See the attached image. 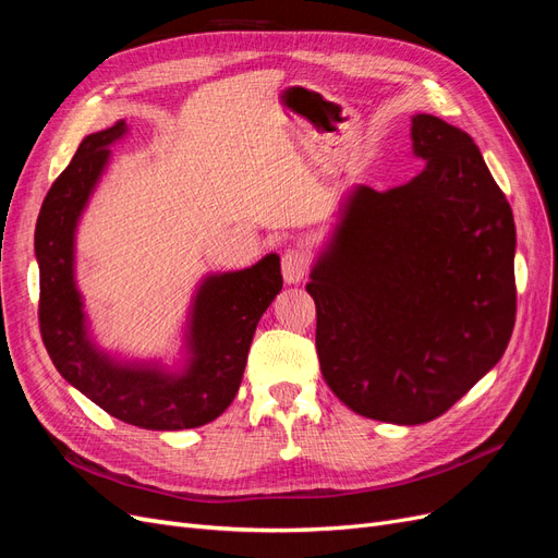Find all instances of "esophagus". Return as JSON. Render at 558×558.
Masks as SVG:
<instances>
[{"label":"esophagus","instance_id":"34e87169","mask_svg":"<svg viewBox=\"0 0 558 558\" xmlns=\"http://www.w3.org/2000/svg\"><path fill=\"white\" fill-rule=\"evenodd\" d=\"M310 265H312V260H310L305 248H298V246L289 248V251L283 253V258H281L283 279L289 281V283H300L302 279L307 277Z\"/></svg>","mask_w":558,"mask_h":558}]
</instances>
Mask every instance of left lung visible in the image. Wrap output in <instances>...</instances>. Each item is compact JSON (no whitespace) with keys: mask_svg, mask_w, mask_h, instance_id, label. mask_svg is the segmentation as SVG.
Here are the masks:
<instances>
[{"mask_svg":"<svg viewBox=\"0 0 558 558\" xmlns=\"http://www.w3.org/2000/svg\"><path fill=\"white\" fill-rule=\"evenodd\" d=\"M426 167L356 185L312 267L316 353L349 410L416 426L445 414L508 349L517 314L510 202L468 132L412 118Z\"/></svg>","mask_w":558,"mask_h":558,"instance_id":"left-lung-1","label":"left lung"}]
</instances>
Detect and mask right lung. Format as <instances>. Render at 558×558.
<instances>
[{
	"instance_id": "right-lung-1",
	"label": "right lung",
	"mask_w": 558,
	"mask_h": 558,
	"mask_svg": "<svg viewBox=\"0 0 558 558\" xmlns=\"http://www.w3.org/2000/svg\"><path fill=\"white\" fill-rule=\"evenodd\" d=\"M125 121L88 134L44 199L35 251L39 263V330L58 373L111 416L148 430H183L221 416L240 391L248 347L263 312L281 291V265L269 253L240 272L211 275L193 300L179 373L118 363L90 335L74 281V234Z\"/></svg>"
}]
</instances>
